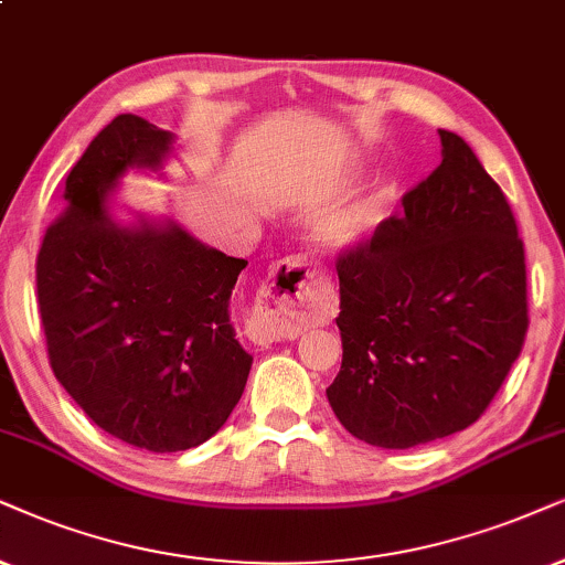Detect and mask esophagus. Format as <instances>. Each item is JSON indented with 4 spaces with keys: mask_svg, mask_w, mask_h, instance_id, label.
Listing matches in <instances>:
<instances>
[{
    "mask_svg": "<svg viewBox=\"0 0 565 565\" xmlns=\"http://www.w3.org/2000/svg\"><path fill=\"white\" fill-rule=\"evenodd\" d=\"M331 305V289L302 258L276 263L263 284L247 335L255 344L268 347L281 339H297L305 328L318 326Z\"/></svg>",
    "mask_w": 565,
    "mask_h": 565,
    "instance_id": "1",
    "label": "esophagus"
}]
</instances>
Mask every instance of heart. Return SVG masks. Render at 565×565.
Wrapping results in <instances>:
<instances>
[{"mask_svg": "<svg viewBox=\"0 0 565 565\" xmlns=\"http://www.w3.org/2000/svg\"><path fill=\"white\" fill-rule=\"evenodd\" d=\"M385 192L377 190L373 198L356 200V203L347 205V209L335 211L328 216L318 230V239L331 249H349L360 242H365L381 218Z\"/></svg>", "mask_w": 565, "mask_h": 565, "instance_id": "b5f03b06", "label": "heart"}]
</instances>
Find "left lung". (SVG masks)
Instances as JSON below:
<instances>
[{
    "mask_svg": "<svg viewBox=\"0 0 565 565\" xmlns=\"http://www.w3.org/2000/svg\"><path fill=\"white\" fill-rule=\"evenodd\" d=\"M443 161L335 258L341 370L328 404L354 438L412 448L482 417L530 328L524 242L498 182L459 135Z\"/></svg>",
    "mask_w": 565,
    "mask_h": 565,
    "instance_id": "obj_1",
    "label": "left lung"
}]
</instances>
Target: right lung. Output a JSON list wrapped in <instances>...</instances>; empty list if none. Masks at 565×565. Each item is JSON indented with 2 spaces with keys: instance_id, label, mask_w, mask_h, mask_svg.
<instances>
[{
  "instance_id": "obj_1",
  "label": "right lung",
  "mask_w": 565,
  "mask_h": 565,
  "mask_svg": "<svg viewBox=\"0 0 565 565\" xmlns=\"http://www.w3.org/2000/svg\"><path fill=\"white\" fill-rule=\"evenodd\" d=\"M167 130L119 114L64 182V209L35 258L49 365L114 438L188 451L230 419L253 356L234 339L230 297L247 260L177 226H117L104 200L130 167L156 169Z\"/></svg>"
}]
</instances>
